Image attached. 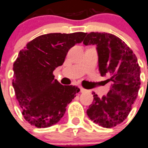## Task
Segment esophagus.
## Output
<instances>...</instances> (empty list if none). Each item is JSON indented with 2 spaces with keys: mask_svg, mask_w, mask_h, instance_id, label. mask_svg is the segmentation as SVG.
I'll return each mask as SVG.
<instances>
[{
  "mask_svg": "<svg viewBox=\"0 0 148 148\" xmlns=\"http://www.w3.org/2000/svg\"><path fill=\"white\" fill-rule=\"evenodd\" d=\"M79 88H80V90L81 93H84V92H85V91H86V90H85L84 88H83L82 86H79Z\"/></svg>",
  "mask_w": 148,
  "mask_h": 148,
  "instance_id": "1",
  "label": "esophagus"
}]
</instances>
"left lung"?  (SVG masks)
<instances>
[{
  "mask_svg": "<svg viewBox=\"0 0 148 148\" xmlns=\"http://www.w3.org/2000/svg\"><path fill=\"white\" fill-rule=\"evenodd\" d=\"M85 45H96L102 77H110L109 93L99 98L95 93L86 114L96 124L112 128L122 123L132 110L140 85V67L136 55L121 39L110 33L90 32Z\"/></svg>",
  "mask_w": 148,
  "mask_h": 148,
  "instance_id": "1",
  "label": "left lung"
}]
</instances>
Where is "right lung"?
<instances>
[{
	"mask_svg": "<svg viewBox=\"0 0 148 148\" xmlns=\"http://www.w3.org/2000/svg\"><path fill=\"white\" fill-rule=\"evenodd\" d=\"M86 33H49L27 43L14 64V86L22 114L37 128H48L64 116L68 104L80 91L63 86L53 71L63 64L71 48L84 40Z\"/></svg>",
	"mask_w": 148,
	"mask_h": 148,
	"instance_id": "add662e5",
	"label": "right lung"
}]
</instances>
